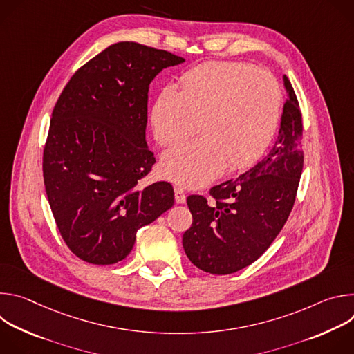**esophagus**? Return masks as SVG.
I'll return each mask as SVG.
<instances>
[{"mask_svg":"<svg viewBox=\"0 0 354 354\" xmlns=\"http://www.w3.org/2000/svg\"><path fill=\"white\" fill-rule=\"evenodd\" d=\"M175 201L178 205H183L186 201V193L183 192L182 187H175Z\"/></svg>","mask_w":354,"mask_h":354,"instance_id":"34e87169","label":"esophagus"}]
</instances>
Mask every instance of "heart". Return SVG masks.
<instances>
[{"mask_svg":"<svg viewBox=\"0 0 354 354\" xmlns=\"http://www.w3.org/2000/svg\"><path fill=\"white\" fill-rule=\"evenodd\" d=\"M167 85L151 109L156 140L169 145L200 129V137L167 149L161 171L185 187H200L227 169L257 162L277 129L281 89L266 70L236 62H209Z\"/></svg>","mask_w":354,"mask_h":354,"instance_id":"obj_1","label":"heart"}]
</instances>
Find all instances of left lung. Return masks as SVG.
Here are the masks:
<instances>
[{"mask_svg": "<svg viewBox=\"0 0 354 354\" xmlns=\"http://www.w3.org/2000/svg\"><path fill=\"white\" fill-rule=\"evenodd\" d=\"M287 100L270 153L238 179L210 189L214 198L187 197L192 227L183 234L189 261L212 274H231L254 263L286 224L304 165L302 118L291 82L283 75Z\"/></svg>", "mask_w": 354, "mask_h": 354, "instance_id": "8db88e82", "label": "left lung"}]
</instances>
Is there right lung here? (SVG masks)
<instances>
[{
	"mask_svg": "<svg viewBox=\"0 0 354 354\" xmlns=\"http://www.w3.org/2000/svg\"><path fill=\"white\" fill-rule=\"evenodd\" d=\"M185 59L119 41L84 64L53 109L43 179L57 228L80 259L123 261L137 231L174 206V187L140 180L156 164L145 141L148 86Z\"/></svg>",
	"mask_w": 354,
	"mask_h": 354,
	"instance_id": "right-lung-1",
	"label": "right lung"
}]
</instances>
